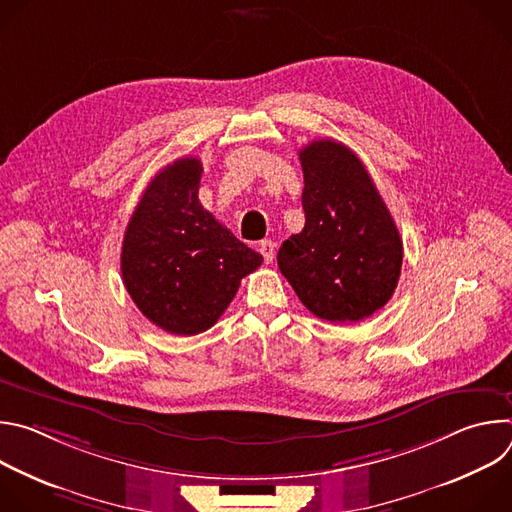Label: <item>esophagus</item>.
Segmentation results:
<instances>
[{"label": "esophagus", "instance_id": "34e87169", "mask_svg": "<svg viewBox=\"0 0 512 512\" xmlns=\"http://www.w3.org/2000/svg\"><path fill=\"white\" fill-rule=\"evenodd\" d=\"M259 251H261L265 263H271V261H273V255H275V245H273V241H269V239L261 241V243H259Z\"/></svg>", "mask_w": 512, "mask_h": 512}]
</instances>
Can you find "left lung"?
Masks as SVG:
<instances>
[{"instance_id": "8db88e82", "label": "left lung", "mask_w": 512, "mask_h": 512, "mask_svg": "<svg viewBox=\"0 0 512 512\" xmlns=\"http://www.w3.org/2000/svg\"><path fill=\"white\" fill-rule=\"evenodd\" d=\"M300 162L306 225L283 241L279 271L314 316L360 322L391 300L403 241L371 174L344 143L312 141Z\"/></svg>"}]
</instances>
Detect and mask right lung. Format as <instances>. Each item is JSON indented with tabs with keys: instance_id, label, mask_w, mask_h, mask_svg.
I'll list each match as a JSON object with an SVG mask.
<instances>
[{
	"instance_id": "right-lung-1",
	"label": "right lung",
	"mask_w": 512,
	"mask_h": 512,
	"mask_svg": "<svg viewBox=\"0 0 512 512\" xmlns=\"http://www.w3.org/2000/svg\"><path fill=\"white\" fill-rule=\"evenodd\" d=\"M202 164L180 158L141 194L121 247V275L141 314L162 330L194 336L223 316L241 279L263 257L198 200Z\"/></svg>"
}]
</instances>
